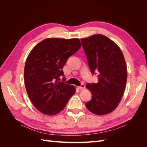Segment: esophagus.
<instances>
[{
    "instance_id": "34e87169",
    "label": "esophagus",
    "mask_w": 147,
    "mask_h": 147,
    "mask_svg": "<svg viewBox=\"0 0 147 147\" xmlns=\"http://www.w3.org/2000/svg\"><path fill=\"white\" fill-rule=\"evenodd\" d=\"M84 88H85V86H84V84H82L81 86H78V88H79V89H84Z\"/></svg>"
}]
</instances>
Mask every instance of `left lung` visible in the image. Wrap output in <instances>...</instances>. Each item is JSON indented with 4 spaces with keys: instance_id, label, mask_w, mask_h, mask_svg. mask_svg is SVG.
Masks as SVG:
<instances>
[{
    "instance_id": "left-lung-1",
    "label": "left lung",
    "mask_w": 147,
    "mask_h": 147,
    "mask_svg": "<svg viewBox=\"0 0 147 147\" xmlns=\"http://www.w3.org/2000/svg\"><path fill=\"white\" fill-rule=\"evenodd\" d=\"M91 72H99L98 82L86 84L92 99L85 105L97 115L112 112L119 105L125 90L127 71L120 48L102 34L81 38Z\"/></svg>"
}]
</instances>
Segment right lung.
I'll return each mask as SVG.
<instances>
[{
	"mask_svg": "<svg viewBox=\"0 0 147 147\" xmlns=\"http://www.w3.org/2000/svg\"><path fill=\"white\" fill-rule=\"evenodd\" d=\"M81 47L78 38H48L30 51L24 67L25 87L32 104L43 114L59 113L75 94L74 86L58 80L67 59Z\"/></svg>",
	"mask_w": 147,
	"mask_h": 147,
	"instance_id": "1",
	"label": "right lung"
}]
</instances>
